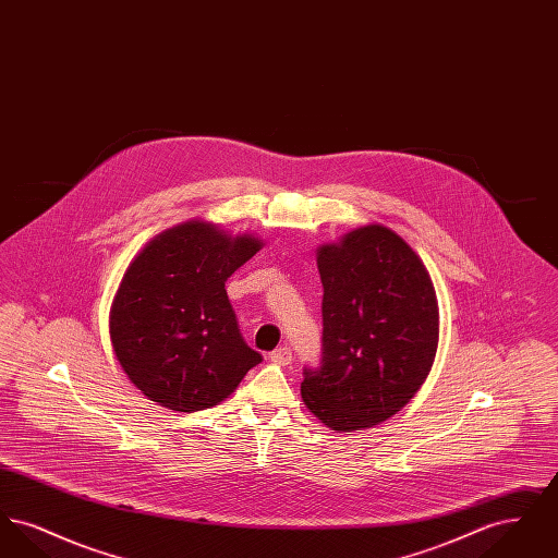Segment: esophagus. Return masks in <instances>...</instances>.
<instances>
[{
    "mask_svg": "<svg viewBox=\"0 0 558 558\" xmlns=\"http://www.w3.org/2000/svg\"><path fill=\"white\" fill-rule=\"evenodd\" d=\"M269 360H271L274 364H278V366H289L292 362V351L289 347H278L276 351H271Z\"/></svg>",
    "mask_w": 558,
    "mask_h": 558,
    "instance_id": "34e87169",
    "label": "esophagus"
}]
</instances>
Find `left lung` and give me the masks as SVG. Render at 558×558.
I'll return each mask as SVG.
<instances>
[{
    "instance_id": "obj_1",
    "label": "left lung",
    "mask_w": 558,
    "mask_h": 558,
    "mask_svg": "<svg viewBox=\"0 0 558 558\" xmlns=\"http://www.w3.org/2000/svg\"><path fill=\"white\" fill-rule=\"evenodd\" d=\"M324 357L301 398L319 423L351 433L389 421L418 393L439 345V303L423 259L368 223L316 251Z\"/></svg>"
}]
</instances>
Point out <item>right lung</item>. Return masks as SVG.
I'll return each instance as SVG.
<instances>
[{
    "instance_id": "obj_1",
    "label": "right lung",
    "mask_w": 558,
    "mask_h": 558,
    "mask_svg": "<svg viewBox=\"0 0 558 558\" xmlns=\"http://www.w3.org/2000/svg\"><path fill=\"white\" fill-rule=\"evenodd\" d=\"M264 240L190 219L150 240L114 292L108 332L128 378L150 401L196 412L232 396L262 355L240 337L226 280Z\"/></svg>"
}]
</instances>
